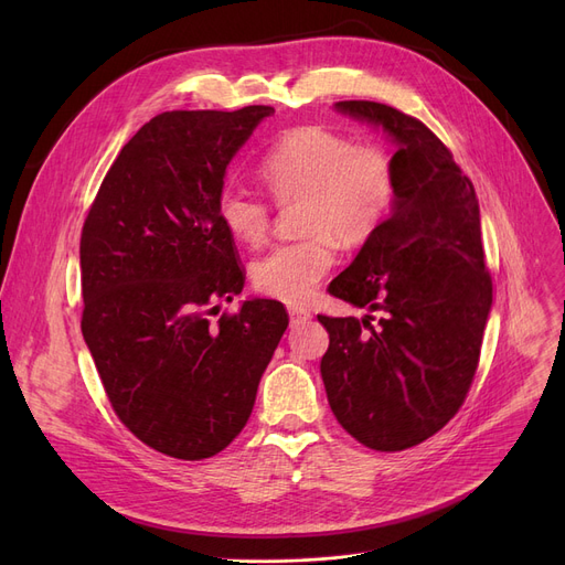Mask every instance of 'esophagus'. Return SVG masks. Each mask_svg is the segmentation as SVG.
Instances as JSON below:
<instances>
[{
  "instance_id": "1",
  "label": "esophagus",
  "mask_w": 565,
  "mask_h": 565,
  "mask_svg": "<svg viewBox=\"0 0 565 565\" xmlns=\"http://www.w3.org/2000/svg\"><path fill=\"white\" fill-rule=\"evenodd\" d=\"M288 316H290L292 328H298V324H305V322L311 320V313L307 309H298V307H290Z\"/></svg>"
}]
</instances>
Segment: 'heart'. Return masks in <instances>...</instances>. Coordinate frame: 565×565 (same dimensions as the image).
<instances>
[{
    "mask_svg": "<svg viewBox=\"0 0 565 565\" xmlns=\"http://www.w3.org/2000/svg\"><path fill=\"white\" fill-rule=\"evenodd\" d=\"M258 178L279 205L298 203L300 241L284 243L252 265L258 292L288 305L311 298L334 263V241L362 245L387 220L396 196V167L380 146H358L330 128L286 132L258 162ZM217 217L237 243L260 245L270 207L252 192L228 185L217 196Z\"/></svg>",
    "mask_w": 565,
    "mask_h": 565,
    "instance_id": "obj_1",
    "label": "heart"
}]
</instances>
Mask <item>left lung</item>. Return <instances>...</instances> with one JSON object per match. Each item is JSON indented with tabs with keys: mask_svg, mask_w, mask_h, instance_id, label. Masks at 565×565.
Segmentation results:
<instances>
[{
	"mask_svg": "<svg viewBox=\"0 0 565 565\" xmlns=\"http://www.w3.org/2000/svg\"><path fill=\"white\" fill-rule=\"evenodd\" d=\"M337 111L396 143L390 220L330 284L371 316H318L330 334L320 375L337 422L364 447H417L460 409L479 366L492 307L481 211L469 178L422 121L390 105L343 100Z\"/></svg>",
	"mask_w": 565,
	"mask_h": 565,
	"instance_id": "1",
	"label": "left lung"
}]
</instances>
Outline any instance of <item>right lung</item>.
I'll list each match as a JSON object with an SVG mask.
<instances>
[{
	"mask_svg": "<svg viewBox=\"0 0 565 565\" xmlns=\"http://www.w3.org/2000/svg\"><path fill=\"white\" fill-rule=\"evenodd\" d=\"M273 114H158L121 148L82 228L84 341L116 417L171 458L228 447L288 328L284 305L258 298L207 320L245 286L217 217L226 167Z\"/></svg>",
	"mask_w": 565,
	"mask_h": 565,
	"instance_id": "1",
	"label": "right lung"
}]
</instances>
